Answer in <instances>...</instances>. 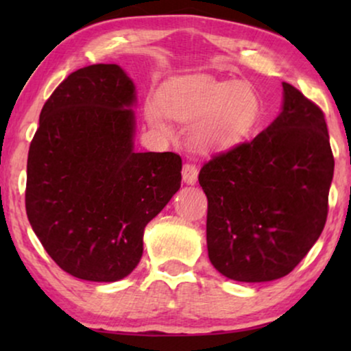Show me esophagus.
<instances>
[{
  "label": "esophagus",
  "instance_id": "34e87169",
  "mask_svg": "<svg viewBox=\"0 0 351 351\" xmlns=\"http://www.w3.org/2000/svg\"><path fill=\"white\" fill-rule=\"evenodd\" d=\"M182 179H184L185 184L189 185L196 184V180H198V169H196V166L190 165V162L184 165V169H182Z\"/></svg>",
  "mask_w": 351,
  "mask_h": 351
}]
</instances>
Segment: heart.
Masks as SVG:
<instances>
[{
	"mask_svg": "<svg viewBox=\"0 0 351 351\" xmlns=\"http://www.w3.org/2000/svg\"><path fill=\"white\" fill-rule=\"evenodd\" d=\"M258 113L257 94L244 83L190 76L171 84L161 97L145 104V118L155 131L169 134V119L193 124L191 137L203 152H220L246 136Z\"/></svg>",
	"mask_w": 351,
	"mask_h": 351,
	"instance_id": "1",
	"label": "heart"
}]
</instances>
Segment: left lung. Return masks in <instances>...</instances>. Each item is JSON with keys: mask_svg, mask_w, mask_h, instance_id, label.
I'll return each mask as SVG.
<instances>
[{"mask_svg": "<svg viewBox=\"0 0 351 351\" xmlns=\"http://www.w3.org/2000/svg\"><path fill=\"white\" fill-rule=\"evenodd\" d=\"M332 176L323 112L282 83L281 112L270 126L199 171L215 270L241 282L273 281L294 270L323 232Z\"/></svg>", "mask_w": 351, "mask_h": 351, "instance_id": "1", "label": "left lung"}]
</instances>
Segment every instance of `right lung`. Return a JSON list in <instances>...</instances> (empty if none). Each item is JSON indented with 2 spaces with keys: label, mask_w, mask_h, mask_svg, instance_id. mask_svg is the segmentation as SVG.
<instances>
[{
  "label": "right lung",
  "mask_w": 351,
  "mask_h": 351,
  "mask_svg": "<svg viewBox=\"0 0 351 351\" xmlns=\"http://www.w3.org/2000/svg\"><path fill=\"white\" fill-rule=\"evenodd\" d=\"M136 102L121 66H84L47 99L30 143L28 220L52 261L80 280L126 278L147 223L180 189L179 155L134 150Z\"/></svg>",
  "instance_id": "1"
}]
</instances>
